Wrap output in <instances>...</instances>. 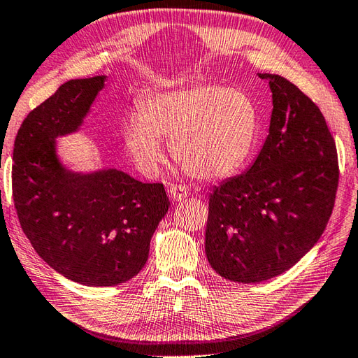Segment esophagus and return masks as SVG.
<instances>
[{
    "label": "esophagus",
    "instance_id": "esophagus-1",
    "mask_svg": "<svg viewBox=\"0 0 358 358\" xmlns=\"http://www.w3.org/2000/svg\"><path fill=\"white\" fill-rule=\"evenodd\" d=\"M187 195H189V189L186 186L176 185L169 187V196L172 201H181V199H185Z\"/></svg>",
    "mask_w": 358,
    "mask_h": 358
}]
</instances>
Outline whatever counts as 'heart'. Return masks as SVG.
Instances as JSON below:
<instances>
[{"mask_svg":"<svg viewBox=\"0 0 358 358\" xmlns=\"http://www.w3.org/2000/svg\"><path fill=\"white\" fill-rule=\"evenodd\" d=\"M257 111L244 91L196 84L157 93L123 124V138L138 168L154 173L163 162V138L189 176L220 180L235 173L250 155Z\"/></svg>","mask_w":358,"mask_h":358,"instance_id":"1","label":"heart"}]
</instances>
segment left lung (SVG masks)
I'll list each match as a JSON object with an SVG mask.
<instances>
[{"instance_id":"obj_1","label":"left lung","mask_w":358,"mask_h":358,"mask_svg":"<svg viewBox=\"0 0 358 358\" xmlns=\"http://www.w3.org/2000/svg\"><path fill=\"white\" fill-rule=\"evenodd\" d=\"M268 80L273 111L261 152L209 198L206 256L224 279L255 284L279 276L325 230L338 185L336 141L308 96L279 74Z\"/></svg>"}]
</instances>
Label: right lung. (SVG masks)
Returning <instances> with one entry per match:
<instances>
[{
	"instance_id": "obj_1",
	"label": "right lung",
	"mask_w": 358,
	"mask_h": 358,
	"mask_svg": "<svg viewBox=\"0 0 358 358\" xmlns=\"http://www.w3.org/2000/svg\"><path fill=\"white\" fill-rule=\"evenodd\" d=\"M105 82H65L29 113L13 148V201L24 234L50 267L88 287L138 274L171 206L162 182L115 168L74 172L57 155L56 138L80 129Z\"/></svg>"
}]
</instances>
